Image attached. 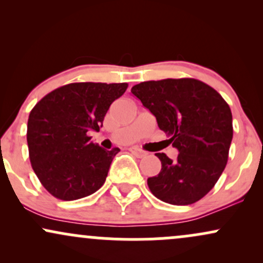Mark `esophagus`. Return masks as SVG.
<instances>
[{"mask_svg": "<svg viewBox=\"0 0 263 263\" xmlns=\"http://www.w3.org/2000/svg\"><path fill=\"white\" fill-rule=\"evenodd\" d=\"M129 152H131L132 155H135L136 157H138V158H142V157H146L147 155H148V153H147L146 151L141 149L140 147H136V146L131 147V148H129Z\"/></svg>", "mask_w": 263, "mask_h": 263, "instance_id": "obj_1", "label": "esophagus"}]
</instances>
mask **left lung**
Masks as SVG:
<instances>
[{"label":"left lung","instance_id":"1","mask_svg":"<svg viewBox=\"0 0 263 263\" xmlns=\"http://www.w3.org/2000/svg\"><path fill=\"white\" fill-rule=\"evenodd\" d=\"M155 115L158 127L179 155L156 153L158 176L147 179L152 194L173 205H189L205 197L221 176L232 141V115L215 89L197 79L143 81L131 89Z\"/></svg>","mask_w":263,"mask_h":263}]
</instances>
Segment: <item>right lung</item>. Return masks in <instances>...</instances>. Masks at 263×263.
Listing matches in <instances>:
<instances>
[{
  "mask_svg": "<svg viewBox=\"0 0 263 263\" xmlns=\"http://www.w3.org/2000/svg\"><path fill=\"white\" fill-rule=\"evenodd\" d=\"M127 84L73 83L45 95L32 108L27 143L32 168L53 197L77 200L91 195L106 180L119 148L92 143L108 107Z\"/></svg>",
  "mask_w": 263,
  "mask_h": 263,
  "instance_id": "add662e5",
  "label": "right lung"
}]
</instances>
